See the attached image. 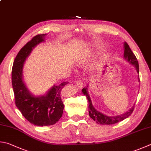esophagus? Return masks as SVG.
<instances>
[{
    "mask_svg": "<svg viewBox=\"0 0 151 151\" xmlns=\"http://www.w3.org/2000/svg\"><path fill=\"white\" fill-rule=\"evenodd\" d=\"M76 85L77 87H78L79 89H81L82 87H83V81H82L81 80H79L76 82Z\"/></svg>",
    "mask_w": 151,
    "mask_h": 151,
    "instance_id": "34e87169",
    "label": "esophagus"
}]
</instances>
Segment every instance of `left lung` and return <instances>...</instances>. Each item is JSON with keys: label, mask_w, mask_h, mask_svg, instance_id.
Here are the masks:
<instances>
[{"label": "left lung", "mask_w": 151, "mask_h": 151, "mask_svg": "<svg viewBox=\"0 0 151 151\" xmlns=\"http://www.w3.org/2000/svg\"><path fill=\"white\" fill-rule=\"evenodd\" d=\"M124 60L126 62H128L130 64L133 65V66L135 68V70L137 71V73H139V63L137 61V58L135 57L134 54L133 53L132 50L127 45L126 42H124ZM138 81L139 82V76H138ZM88 85L86 87H84L82 89V93L83 95L86 96L88 102H89V116L94 121H95L96 123L101 125H112L118 123L119 122H121L122 120H125V119L128 118L129 116L132 114L133 112V109H134V105L131 108V109L127 111L124 114H122L121 115L118 116H107L106 114L101 113L99 111L96 110L95 107L93 106L92 104L91 100L90 95L88 92Z\"/></svg>", "instance_id": "1"}]
</instances>
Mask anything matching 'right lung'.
Segmentation results:
<instances>
[{
    "mask_svg": "<svg viewBox=\"0 0 151 151\" xmlns=\"http://www.w3.org/2000/svg\"><path fill=\"white\" fill-rule=\"evenodd\" d=\"M47 34L37 35L19 51L12 70V83L16 105L22 115L31 124L37 126L55 124L62 116L64 104L61 91L68 82L54 85L46 94L36 96L31 93L23 78L24 65L37 45L45 41Z\"/></svg>",
    "mask_w": 151,
    "mask_h": 151,
    "instance_id": "1",
    "label": "right lung"
}]
</instances>
